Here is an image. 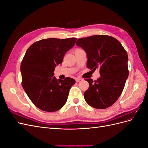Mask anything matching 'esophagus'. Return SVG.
I'll return each mask as SVG.
<instances>
[{
  "instance_id": "esophagus-1",
  "label": "esophagus",
  "mask_w": 148,
  "mask_h": 148,
  "mask_svg": "<svg viewBox=\"0 0 148 148\" xmlns=\"http://www.w3.org/2000/svg\"><path fill=\"white\" fill-rule=\"evenodd\" d=\"M75 79H76V82H81L83 80V79L80 78H77Z\"/></svg>"
}]
</instances>
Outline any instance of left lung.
I'll return each mask as SVG.
<instances>
[{
	"label": "left lung",
	"instance_id": "1",
	"mask_svg": "<svg viewBox=\"0 0 148 148\" xmlns=\"http://www.w3.org/2000/svg\"><path fill=\"white\" fill-rule=\"evenodd\" d=\"M76 44L86 53L88 68L99 69V78L95 82L85 79L89 87L84 93V99L94 108L106 109L119 99L128 78L127 53L118 40L110 36H91L78 39Z\"/></svg>",
	"mask_w": 148,
	"mask_h": 148
}]
</instances>
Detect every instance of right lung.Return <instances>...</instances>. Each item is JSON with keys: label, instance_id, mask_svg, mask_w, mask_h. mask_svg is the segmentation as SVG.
Listing matches in <instances>:
<instances>
[{"label": "right lung", "instance_id": "obj_1", "mask_svg": "<svg viewBox=\"0 0 148 148\" xmlns=\"http://www.w3.org/2000/svg\"><path fill=\"white\" fill-rule=\"evenodd\" d=\"M76 41L74 38L44 39L33 43L26 52L20 66L22 86L31 102L42 110H59L68 99L75 80L69 77L57 79L53 71Z\"/></svg>", "mask_w": 148, "mask_h": 148}]
</instances>
